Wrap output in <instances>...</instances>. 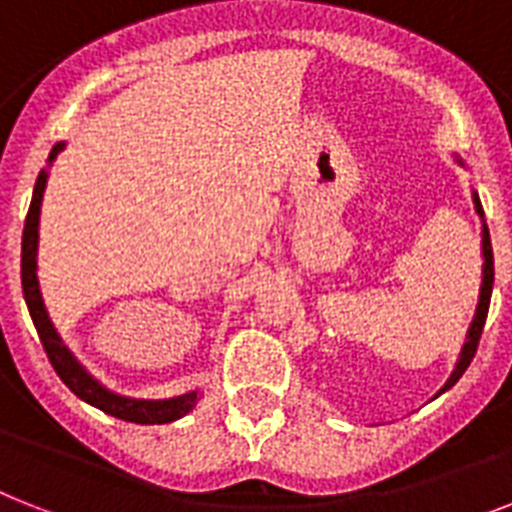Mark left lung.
<instances>
[{"instance_id": "1", "label": "left lung", "mask_w": 512, "mask_h": 512, "mask_svg": "<svg viewBox=\"0 0 512 512\" xmlns=\"http://www.w3.org/2000/svg\"><path fill=\"white\" fill-rule=\"evenodd\" d=\"M455 160L460 165H465L458 155ZM473 207H476V213L481 218V255H484V270H481V289H479V305H476V315H473L471 328H468V334H465V344L463 350H460L458 363H455V371L452 376L447 378V384L439 389V394H444L450 386H455L460 381V376L465 373V368L471 365L473 355H476V347H479V339H481V331H484V323H486V313H489V299H492V284H494V257H492V242H489V228H486V220H484V207H481V199L479 194L473 191ZM436 394V397H439Z\"/></svg>"}]
</instances>
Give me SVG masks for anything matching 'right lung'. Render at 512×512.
Wrapping results in <instances>:
<instances>
[{
  "label": "right lung",
  "instance_id": "add662e5",
  "mask_svg": "<svg viewBox=\"0 0 512 512\" xmlns=\"http://www.w3.org/2000/svg\"><path fill=\"white\" fill-rule=\"evenodd\" d=\"M65 149V141H57L47 157V168L41 170L33 186L31 207L26 215V228H23V252H20V278H23V297H26L28 313L33 318V326L39 331V339L44 344L49 363L62 378V384L68 386L70 392L81 397L83 402L99 407L102 413L115 415L120 421L141 423V426H155V423H170L184 418L189 410H194L199 400V392H186L181 397H170V400H136V397H123V394L110 392L105 384H99L97 378L91 376L86 368L76 360V355L65 347V342L57 334L54 323L49 321L47 307L41 299L39 276H36V252H39V215H41V199L47 189L49 168H52L54 157Z\"/></svg>",
  "mask_w": 512,
  "mask_h": 512
}]
</instances>
